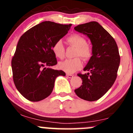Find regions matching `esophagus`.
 <instances>
[{
  "mask_svg": "<svg viewBox=\"0 0 133 133\" xmlns=\"http://www.w3.org/2000/svg\"><path fill=\"white\" fill-rule=\"evenodd\" d=\"M66 76H67V77L69 78H72L74 76L73 75H70V74H66Z\"/></svg>",
  "mask_w": 133,
  "mask_h": 133,
  "instance_id": "obj_1",
  "label": "esophagus"
}]
</instances>
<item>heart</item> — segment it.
I'll return each instance as SVG.
<instances>
[{
    "mask_svg": "<svg viewBox=\"0 0 133 133\" xmlns=\"http://www.w3.org/2000/svg\"><path fill=\"white\" fill-rule=\"evenodd\" d=\"M66 41L72 46L76 48L75 57H80L85 61H87L92 55V47L87 43L85 37L79 34H72L68 36ZM52 51L54 55L59 59H62L65 56V48L61 41H57L52 46ZM83 63L79 57L67 59L59 63L58 68L68 74L73 73L82 68Z\"/></svg>",
    "mask_w": 133,
    "mask_h": 133,
    "instance_id": "obj_1",
    "label": "heart"
}]
</instances>
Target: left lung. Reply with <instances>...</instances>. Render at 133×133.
<instances>
[{
  "instance_id": "obj_1",
  "label": "left lung",
  "mask_w": 133,
  "mask_h": 133,
  "mask_svg": "<svg viewBox=\"0 0 133 133\" xmlns=\"http://www.w3.org/2000/svg\"><path fill=\"white\" fill-rule=\"evenodd\" d=\"M75 30L87 35L92 44V56L83 69L88 72L78 74L82 85L75 92L81 99L94 101L107 93L117 78L121 61L118 46L114 37L97 22L78 25Z\"/></svg>"
}]
</instances>
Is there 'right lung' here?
<instances>
[{
  "label": "right lung",
  "mask_w": 133,
  "mask_h": 133,
  "mask_svg": "<svg viewBox=\"0 0 133 133\" xmlns=\"http://www.w3.org/2000/svg\"><path fill=\"white\" fill-rule=\"evenodd\" d=\"M72 25L46 21L35 25L19 38L11 61L16 89L26 99L37 102L51 94L57 76L63 71L50 66L57 64L52 46L64 37Z\"/></svg>",
  "instance_id": "obj_1"
}]
</instances>
